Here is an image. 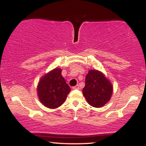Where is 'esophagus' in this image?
Returning <instances> with one entry per match:
<instances>
[{
  "mask_svg": "<svg viewBox=\"0 0 146 146\" xmlns=\"http://www.w3.org/2000/svg\"><path fill=\"white\" fill-rule=\"evenodd\" d=\"M73 89H74V90H75V89H80V87H79L78 85H76V86H75L73 87Z\"/></svg>",
  "mask_w": 146,
  "mask_h": 146,
  "instance_id": "1",
  "label": "esophagus"
}]
</instances>
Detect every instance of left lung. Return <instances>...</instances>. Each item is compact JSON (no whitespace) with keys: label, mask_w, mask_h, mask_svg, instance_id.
Returning <instances> with one entry per match:
<instances>
[{"label":"left lung","mask_w":146,"mask_h":146,"mask_svg":"<svg viewBox=\"0 0 146 146\" xmlns=\"http://www.w3.org/2000/svg\"><path fill=\"white\" fill-rule=\"evenodd\" d=\"M113 91V84L102 72L89 69L82 90L88 104L95 108H101L110 101Z\"/></svg>","instance_id":"8db88e82"}]
</instances>
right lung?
I'll return each instance as SVG.
<instances>
[{"mask_svg": "<svg viewBox=\"0 0 146 146\" xmlns=\"http://www.w3.org/2000/svg\"><path fill=\"white\" fill-rule=\"evenodd\" d=\"M71 88L62 75V69L56 68L45 73L37 86L40 102L51 109L58 108L65 102Z\"/></svg>", "mask_w": 146, "mask_h": 146, "instance_id": "add662e5", "label": "right lung"}]
</instances>
